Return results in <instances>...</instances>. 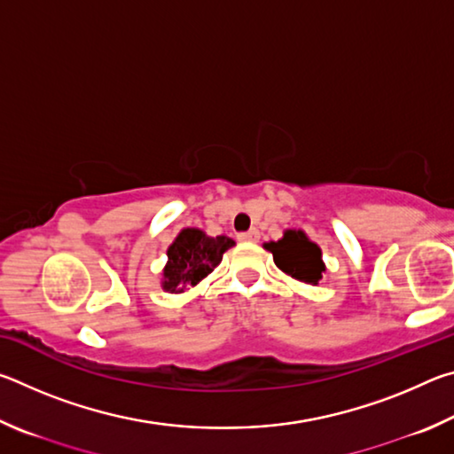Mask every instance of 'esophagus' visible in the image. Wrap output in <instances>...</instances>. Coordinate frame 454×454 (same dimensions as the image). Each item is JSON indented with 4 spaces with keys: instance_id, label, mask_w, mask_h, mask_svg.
<instances>
[{
    "instance_id": "obj_1",
    "label": "esophagus",
    "mask_w": 454,
    "mask_h": 454,
    "mask_svg": "<svg viewBox=\"0 0 454 454\" xmlns=\"http://www.w3.org/2000/svg\"><path fill=\"white\" fill-rule=\"evenodd\" d=\"M238 240H240V242H258L260 232H258V230H248V232L238 234Z\"/></svg>"
}]
</instances>
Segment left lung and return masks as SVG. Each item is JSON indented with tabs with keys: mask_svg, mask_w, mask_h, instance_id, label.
<instances>
[{
	"mask_svg": "<svg viewBox=\"0 0 454 454\" xmlns=\"http://www.w3.org/2000/svg\"><path fill=\"white\" fill-rule=\"evenodd\" d=\"M264 248L272 252L274 264L294 280L318 284L326 270L318 244L309 240L302 230H286L278 242H266Z\"/></svg>",
	"mask_w": 454,
	"mask_h": 454,
	"instance_id": "obj_1",
	"label": "left lung"
}]
</instances>
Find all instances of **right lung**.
I'll use <instances>...</instances> for the list:
<instances>
[{"label":"right lung","mask_w":454,"mask_h":454,"mask_svg":"<svg viewBox=\"0 0 454 454\" xmlns=\"http://www.w3.org/2000/svg\"><path fill=\"white\" fill-rule=\"evenodd\" d=\"M234 244L228 236L212 238L198 228H184L168 248L162 288L176 294L196 286L222 262V254Z\"/></svg>","instance_id":"right-lung-1"}]
</instances>
